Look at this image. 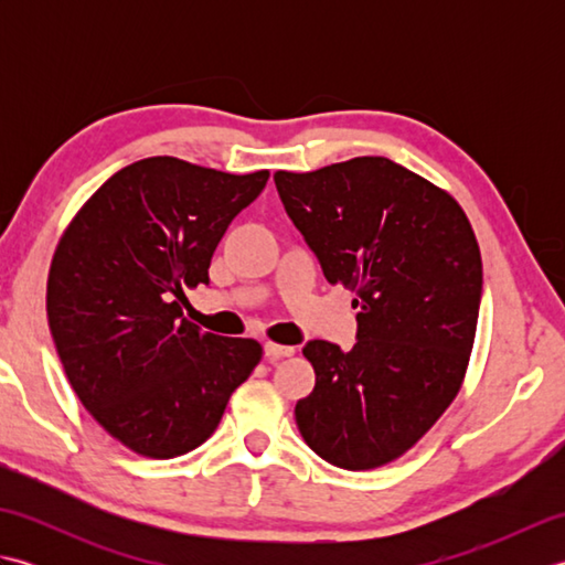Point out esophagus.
Instances as JSON below:
<instances>
[{"mask_svg":"<svg viewBox=\"0 0 565 565\" xmlns=\"http://www.w3.org/2000/svg\"><path fill=\"white\" fill-rule=\"evenodd\" d=\"M294 347L289 344H276V342H267L264 344V354H267L269 362H279L284 356H294Z\"/></svg>","mask_w":565,"mask_h":565,"instance_id":"34e87169","label":"esophagus"}]
</instances>
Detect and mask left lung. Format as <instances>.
I'll return each instance as SVG.
<instances>
[{"label":"left lung","mask_w":565,"mask_h":565,"mask_svg":"<svg viewBox=\"0 0 565 565\" xmlns=\"http://www.w3.org/2000/svg\"><path fill=\"white\" fill-rule=\"evenodd\" d=\"M294 225L330 284L354 291L356 344L313 340L316 388L296 425L347 471L395 461L459 393L473 350L483 264L447 191L388 158L274 174Z\"/></svg>","instance_id":"8db88e82"}]
</instances>
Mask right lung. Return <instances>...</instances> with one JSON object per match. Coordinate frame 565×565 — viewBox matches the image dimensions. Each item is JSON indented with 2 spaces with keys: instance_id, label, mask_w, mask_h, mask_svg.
Here are the masks:
<instances>
[{
  "instance_id": "add662e5",
  "label": "right lung",
  "mask_w": 565,
  "mask_h": 565,
  "mask_svg": "<svg viewBox=\"0 0 565 565\" xmlns=\"http://www.w3.org/2000/svg\"><path fill=\"white\" fill-rule=\"evenodd\" d=\"M269 172L227 174L177 158L118 170L77 211L47 274V326L72 391L140 456L172 459L206 441L262 344L182 318L209 284L215 247Z\"/></svg>"
}]
</instances>
